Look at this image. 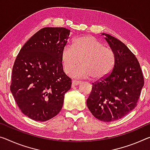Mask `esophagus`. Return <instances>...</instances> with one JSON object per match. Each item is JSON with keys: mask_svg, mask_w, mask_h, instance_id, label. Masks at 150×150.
<instances>
[{"mask_svg": "<svg viewBox=\"0 0 150 150\" xmlns=\"http://www.w3.org/2000/svg\"><path fill=\"white\" fill-rule=\"evenodd\" d=\"M81 83V81H76L73 80L72 81V86H76V85H78Z\"/></svg>", "mask_w": 150, "mask_h": 150, "instance_id": "esophagus-1", "label": "esophagus"}]
</instances>
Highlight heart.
<instances>
[{
  "label": "heart",
  "instance_id": "1",
  "mask_svg": "<svg viewBox=\"0 0 150 150\" xmlns=\"http://www.w3.org/2000/svg\"><path fill=\"white\" fill-rule=\"evenodd\" d=\"M81 65L75 69L71 75L75 77L101 79L113 70L115 57L113 51L104 47L103 42L91 36L80 37L73 45H65L61 53V61L63 70L70 73L79 63Z\"/></svg>",
  "mask_w": 150,
  "mask_h": 150
}]
</instances>
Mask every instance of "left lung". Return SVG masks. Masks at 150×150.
I'll list each match as a JSON object with an SVG mask.
<instances>
[{
	"mask_svg": "<svg viewBox=\"0 0 150 150\" xmlns=\"http://www.w3.org/2000/svg\"><path fill=\"white\" fill-rule=\"evenodd\" d=\"M102 35L115 54V63L110 74L93 83L87 105L95 117L111 122L135 108L144 80L138 61L126 45L110 35Z\"/></svg>",
	"mask_w": 150,
	"mask_h": 150,
	"instance_id": "obj_1",
	"label": "left lung"
}]
</instances>
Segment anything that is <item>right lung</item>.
<instances>
[{"label": "right lung", "mask_w": 150, "mask_h": 150, "mask_svg": "<svg viewBox=\"0 0 150 150\" xmlns=\"http://www.w3.org/2000/svg\"><path fill=\"white\" fill-rule=\"evenodd\" d=\"M70 30L45 27L28 40L15 59L11 91L21 111L32 120L45 122L60 112L71 79L63 71V47Z\"/></svg>", "instance_id": "right-lung-1"}]
</instances>
